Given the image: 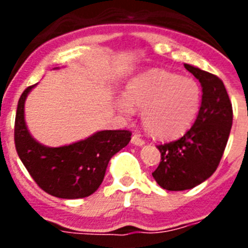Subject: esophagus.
I'll return each mask as SVG.
<instances>
[{
  "instance_id": "1",
  "label": "esophagus",
  "mask_w": 248,
  "mask_h": 248,
  "mask_svg": "<svg viewBox=\"0 0 248 248\" xmlns=\"http://www.w3.org/2000/svg\"><path fill=\"white\" fill-rule=\"evenodd\" d=\"M131 144H134V145L137 146H141L145 144V141H144L139 135H133V137H131Z\"/></svg>"
}]
</instances>
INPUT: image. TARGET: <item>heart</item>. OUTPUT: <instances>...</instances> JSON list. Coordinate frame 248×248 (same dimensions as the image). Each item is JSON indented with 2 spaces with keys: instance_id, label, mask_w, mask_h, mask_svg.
Returning <instances> with one entry per match:
<instances>
[{
  "instance_id": "heart-1",
  "label": "heart",
  "mask_w": 248,
  "mask_h": 248,
  "mask_svg": "<svg viewBox=\"0 0 248 248\" xmlns=\"http://www.w3.org/2000/svg\"><path fill=\"white\" fill-rule=\"evenodd\" d=\"M202 91L199 82L164 69H151L134 77L126 95L117 99L123 115L131 117L134 107L141 110V122L159 139H176L191 128L201 108Z\"/></svg>"
}]
</instances>
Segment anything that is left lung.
<instances>
[{
    "mask_svg": "<svg viewBox=\"0 0 248 248\" xmlns=\"http://www.w3.org/2000/svg\"><path fill=\"white\" fill-rule=\"evenodd\" d=\"M184 67L199 79L202 99L194 125L171 143L157 145L161 160L153 172L159 186L183 191L200 185L217 169L232 126V104L218 77L191 64Z\"/></svg>",
    "mask_w": 248,
    "mask_h": 248,
    "instance_id": "8db88e82",
    "label": "left lung"
}]
</instances>
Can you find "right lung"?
Segmentation results:
<instances>
[{"label": "right lung", "instance_id": "obj_1", "mask_svg": "<svg viewBox=\"0 0 248 248\" xmlns=\"http://www.w3.org/2000/svg\"><path fill=\"white\" fill-rule=\"evenodd\" d=\"M31 85L22 93L15 120V144L19 159L37 185L61 199L87 198L98 190L111 157L128 145L129 130H100L69 145L50 148L28 131L25 102Z\"/></svg>", "mask_w": 248, "mask_h": 248}]
</instances>
